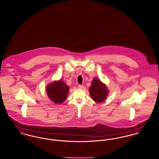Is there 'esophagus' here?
Returning <instances> with one entry per match:
<instances>
[{
    "mask_svg": "<svg viewBox=\"0 0 159 159\" xmlns=\"http://www.w3.org/2000/svg\"><path fill=\"white\" fill-rule=\"evenodd\" d=\"M78 87H79V88H80V89H83V88H84V86H83V84H79V85H78Z\"/></svg>",
    "mask_w": 159,
    "mask_h": 159,
    "instance_id": "1",
    "label": "esophagus"
}]
</instances>
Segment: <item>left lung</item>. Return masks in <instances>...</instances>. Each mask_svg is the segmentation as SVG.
<instances>
[{
	"mask_svg": "<svg viewBox=\"0 0 159 159\" xmlns=\"http://www.w3.org/2000/svg\"><path fill=\"white\" fill-rule=\"evenodd\" d=\"M91 98L97 102H101L107 98L108 90L104 84L98 79H94L89 87Z\"/></svg>",
	"mask_w": 159,
	"mask_h": 159,
	"instance_id": "obj_1",
	"label": "left lung"
}]
</instances>
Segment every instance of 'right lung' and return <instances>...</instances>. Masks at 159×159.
I'll use <instances>...</instances> for the list:
<instances>
[{"mask_svg": "<svg viewBox=\"0 0 159 159\" xmlns=\"http://www.w3.org/2000/svg\"><path fill=\"white\" fill-rule=\"evenodd\" d=\"M46 91L49 98L55 104H60L67 98L69 88L64 82L60 80L49 84Z\"/></svg>", "mask_w": 159, "mask_h": 159, "instance_id": "add662e5", "label": "right lung"}]
</instances>
